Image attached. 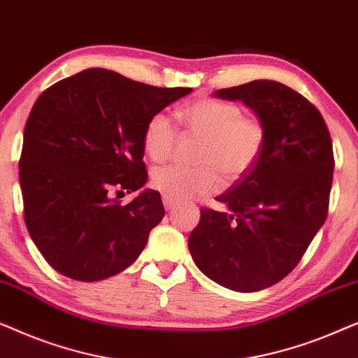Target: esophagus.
I'll list each match as a JSON object with an SVG mask.
<instances>
[{
	"instance_id": "obj_1",
	"label": "esophagus",
	"mask_w": 358,
	"mask_h": 358,
	"mask_svg": "<svg viewBox=\"0 0 358 358\" xmlns=\"http://www.w3.org/2000/svg\"><path fill=\"white\" fill-rule=\"evenodd\" d=\"M163 203L166 210H173L176 205H178V200L171 199V197H163Z\"/></svg>"
}]
</instances>
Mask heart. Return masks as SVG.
Listing matches in <instances>:
<instances>
[{
	"label": "heart",
	"instance_id": "heart-1",
	"mask_svg": "<svg viewBox=\"0 0 358 358\" xmlns=\"http://www.w3.org/2000/svg\"><path fill=\"white\" fill-rule=\"evenodd\" d=\"M178 119L203 136L195 168L171 164L151 174V185L164 197L189 199L213 192L218 187V173L227 182L241 178L256 164L266 145V127L254 115H243L241 107L228 101L203 97L180 107ZM176 141V127L169 115L156 112L143 130V150L155 163L169 158Z\"/></svg>",
	"mask_w": 358,
	"mask_h": 358
}]
</instances>
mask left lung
I'll use <instances>...</instances> for the list:
<instances>
[{
  "label": "left lung",
  "instance_id": "left-lung-1",
  "mask_svg": "<svg viewBox=\"0 0 358 358\" xmlns=\"http://www.w3.org/2000/svg\"><path fill=\"white\" fill-rule=\"evenodd\" d=\"M241 101L267 136L256 164L200 210L189 251L200 271L234 292H259L287 277L326 222L334 171L329 130L320 110L282 83L257 80L215 91Z\"/></svg>",
  "mask_w": 358,
  "mask_h": 358
}]
</instances>
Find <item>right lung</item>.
Instances as JSON below:
<instances>
[{
	"instance_id": "add662e5",
	"label": "right lung",
	"mask_w": 358,
	"mask_h": 358,
	"mask_svg": "<svg viewBox=\"0 0 358 358\" xmlns=\"http://www.w3.org/2000/svg\"><path fill=\"white\" fill-rule=\"evenodd\" d=\"M190 87H156L90 68L38 96L24 129L19 184L24 222L57 272L81 282L131 266L164 217L158 190L143 187L148 119Z\"/></svg>"
}]
</instances>
